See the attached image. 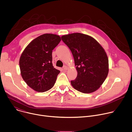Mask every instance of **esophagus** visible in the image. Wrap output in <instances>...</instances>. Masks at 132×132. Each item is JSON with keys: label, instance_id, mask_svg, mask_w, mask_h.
<instances>
[{"label": "esophagus", "instance_id": "34e87169", "mask_svg": "<svg viewBox=\"0 0 132 132\" xmlns=\"http://www.w3.org/2000/svg\"><path fill=\"white\" fill-rule=\"evenodd\" d=\"M63 68V70H67V69H68V67H67V66H66V65L64 66Z\"/></svg>", "mask_w": 132, "mask_h": 132}]
</instances>
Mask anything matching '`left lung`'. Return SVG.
<instances>
[{
  "label": "left lung",
  "mask_w": 132,
  "mask_h": 132,
  "mask_svg": "<svg viewBox=\"0 0 132 132\" xmlns=\"http://www.w3.org/2000/svg\"><path fill=\"white\" fill-rule=\"evenodd\" d=\"M62 40L72 53L78 73L76 78L71 81L72 86L84 93L96 91L109 72L104 50L92 37L80 33L63 35Z\"/></svg>",
  "instance_id": "1"
}]
</instances>
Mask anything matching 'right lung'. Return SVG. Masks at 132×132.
Wrapping results in <instances>:
<instances>
[{
  "label": "right lung",
  "instance_id": "obj_1",
  "mask_svg": "<svg viewBox=\"0 0 132 132\" xmlns=\"http://www.w3.org/2000/svg\"><path fill=\"white\" fill-rule=\"evenodd\" d=\"M61 41L56 34H44L32 41L19 60L21 75L26 84L37 92H45L54 85L59 70L52 64V51Z\"/></svg>",
  "mask_w": 132,
  "mask_h": 132
}]
</instances>
